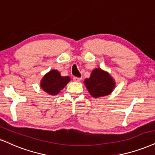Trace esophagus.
Returning <instances> with one entry per match:
<instances>
[{
    "label": "esophagus",
    "mask_w": 155,
    "mask_h": 155,
    "mask_svg": "<svg viewBox=\"0 0 155 155\" xmlns=\"http://www.w3.org/2000/svg\"><path fill=\"white\" fill-rule=\"evenodd\" d=\"M82 78H78V77H74L73 78V81L74 82H80L81 81Z\"/></svg>",
    "instance_id": "obj_1"
}]
</instances>
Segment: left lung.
<instances>
[{
    "label": "left lung",
    "mask_w": 155,
    "mask_h": 155,
    "mask_svg": "<svg viewBox=\"0 0 155 155\" xmlns=\"http://www.w3.org/2000/svg\"><path fill=\"white\" fill-rule=\"evenodd\" d=\"M84 83L90 94L94 98L110 94L116 86L115 81L110 74L101 68L94 69L91 77L86 78Z\"/></svg>",
    "instance_id": "1"
}]
</instances>
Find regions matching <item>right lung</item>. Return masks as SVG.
<instances>
[{
    "mask_svg": "<svg viewBox=\"0 0 155 155\" xmlns=\"http://www.w3.org/2000/svg\"><path fill=\"white\" fill-rule=\"evenodd\" d=\"M70 81V78L69 76L63 77L61 76L59 71L51 70L44 76L40 85L41 88L46 93L49 95H55L58 94Z\"/></svg>",
    "mask_w": 155,
    "mask_h": 155,
    "instance_id": "1",
    "label": "right lung"
}]
</instances>
